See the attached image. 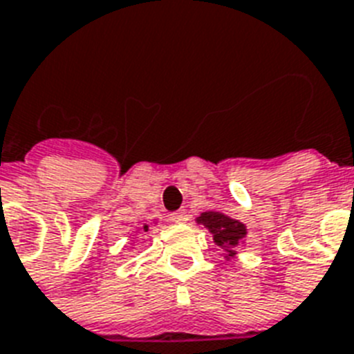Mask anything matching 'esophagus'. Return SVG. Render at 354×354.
<instances>
[{
  "instance_id": "34e87169",
  "label": "esophagus",
  "mask_w": 354,
  "mask_h": 354,
  "mask_svg": "<svg viewBox=\"0 0 354 354\" xmlns=\"http://www.w3.org/2000/svg\"><path fill=\"white\" fill-rule=\"evenodd\" d=\"M187 219L189 218H187L185 210H178V212L171 214V221H174V223H185Z\"/></svg>"
}]
</instances>
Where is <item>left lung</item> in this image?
<instances>
[{
  "mask_svg": "<svg viewBox=\"0 0 354 354\" xmlns=\"http://www.w3.org/2000/svg\"><path fill=\"white\" fill-rule=\"evenodd\" d=\"M198 225H203L210 234H212L214 243L225 250V261H230L236 257L237 246L245 243L246 225L239 219L230 218L228 214L221 210H207L201 212L196 218Z\"/></svg>",
  "mask_w": 354,
  "mask_h": 354,
  "instance_id": "obj_1",
  "label": "left lung"
}]
</instances>
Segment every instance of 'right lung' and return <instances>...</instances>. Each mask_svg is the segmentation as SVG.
I'll use <instances>...</instances> for the list:
<instances>
[{"mask_svg": "<svg viewBox=\"0 0 354 354\" xmlns=\"http://www.w3.org/2000/svg\"><path fill=\"white\" fill-rule=\"evenodd\" d=\"M153 223H154V225H156V221H153ZM140 230H142V232H149V223H144L142 227L136 228V232H135V234H138V232H140Z\"/></svg>", "mask_w": 354, "mask_h": 354, "instance_id": "obj_1", "label": "right lung"}]
</instances>
